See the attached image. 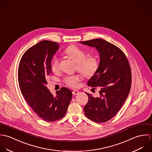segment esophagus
<instances>
[{
    "instance_id": "esophagus-1",
    "label": "esophagus",
    "mask_w": 152,
    "mask_h": 152,
    "mask_svg": "<svg viewBox=\"0 0 152 152\" xmlns=\"http://www.w3.org/2000/svg\"><path fill=\"white\" fill-rule=\"evenodd\" d=\"M72 93H73V95H76V94L79 93V91L78 90H74V91H72Z\"/></svg>"
}]
</instances>
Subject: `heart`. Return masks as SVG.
Returning <instances> with one entry per match:
<instances>
[{"label": "heart", "instance_id": "1", "mask_svg": "<svg viewBox=\"0 0 152 152\" xmlns=\"http://www.w3.org/2000/svg\"><path fill=\"white\" fill-rule=\"evenodd\" d=\"M65 53L77 64V70L84 76L89 77L93 76L99 67L98 59L95 55H88V53L83 50L71 45L64 51ZM59 59L54 57L51 62V69L53 72H57L59 69ZM80 77L77 75L66 76L64 82L69 87L76 88L78 86V82Z\"/></svg>", "mask_w": 152, "mask_h": 152}]
</instances>
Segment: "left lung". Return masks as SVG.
<instances>
[{
	"instance_id": "1",
	"label": "left lung",
	"mask_w": 152,
	"mask_h": 152,
	"mask_svg": "<svg viewBox=\"0 0 152 152\" xmlns=\"http://www.w3.org/2000/svg\"><path fill=\"white\" fill-rule=\"evenodd\" d=\"M79 42L95 48L100 56L98 69L87 82L88 86L99 88V96L94 97L86 93L88 101L84 106V114L93 121L105 122L117 114L129 94L130 66L124 53L103 39Z\"/></svg>"
}]
</instances>
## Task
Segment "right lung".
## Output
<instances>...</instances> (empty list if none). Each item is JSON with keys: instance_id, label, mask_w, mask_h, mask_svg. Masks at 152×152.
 <instances>
[{"instance_id": "obj_1", "label": "right lung", "mask_w": 152, "mask_h": 152, "mask_svg": "<svg viewBox=\"0 0 152 152\" xmlns=\"http://www.w3.org/2000/svg\"><path fill=\"white\" fill-rule=\"evenodd\" d=\"M59 48L57 42L42 41L26 51L18 66V80L23 97L35 113L47 122L64 117L72 97L66 87L53 96L47 87L52 58Z\"/></svg>"}]
</instances>
